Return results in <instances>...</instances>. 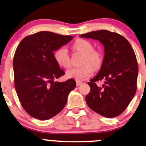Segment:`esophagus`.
<instances>
[{
    "label": "esophagus",
    "instance_id": "obj_1",
    "mask_svg": "<svg viewBox=\"0 0 146 146\" xmlns=\"http://www.w3.org/2000/svg\"><path fill=\"white\" fill-rule=\"evenodd\" d=\"M76 86H80V85H81V83H83V82L80 81H76Z\"/></svg>",
    "mask_w": 146,
    "mask_h": 146
}]
</instances>
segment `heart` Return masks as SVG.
Returning a JSON list of instances; mask_svg holds the SVG:
<instances>
[{
  "label": "heart",
  "instance_id": "heart-1",
  "mask_svg": "<svg viewBox=\"0 0 146 146\" xmlns=\"http://www.w3.org/2000/svg\"><path fill=\"white\" fill-rule=\"evenodd\" d=\"M74 50L83 54L81 64L78 68H74L67 71V76L76 80H83L92 74L93 71L101 68L104 61L103 54L99 50H94L92 44L88 40L78 38L74 42ZM54 58L57 64L63 68H68L70 65V56L67 48L60 47L54 52Z\"/></svg>",
  "mask_w": 146,
  "mask_h": 146
}]
</instances>
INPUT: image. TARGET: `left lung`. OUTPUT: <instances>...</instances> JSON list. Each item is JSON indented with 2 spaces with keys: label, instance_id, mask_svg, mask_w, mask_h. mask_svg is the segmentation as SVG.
<instances>
[{
  "label": "left lung",
  "instance_id": "8db88e82",
  "mask_svg": "<svg viewBox=\"0 0 146 146\" xmlns=\"http://www.w3.org/2000/svg\"><path fill=\"white\" fill-rule=\"evenodd\" d=\"M80 37L99 40L104 46L103 65L88 85L90 92L86 101L94 112L107 118L119 116L127 108L137 90L138 65L128 40L108 30L83 34ZM105 80L101 87L96 82Z\"/></svg>",
  "mask_w": 146,
  "mask_h": 146
}]
</instances>
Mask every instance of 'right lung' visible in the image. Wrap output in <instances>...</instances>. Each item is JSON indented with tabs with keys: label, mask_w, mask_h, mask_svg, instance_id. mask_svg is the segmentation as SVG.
<instances>
[{
	"label": "right lung",
	"mask_w": 146,
	"mask_h": 146,
	"mask_svg": "<svg viewBox=\"0 0 146 146\" xmlns=\"http://www.w3.org/2000/svg\"><path fill=\"white\" fill-rule=\"evenodd\" d=\"M72 38L42 31L25 37L16 48L13 60L14 86L21 106L35 119L47 120L56 115L76 87L72 78L54 81L65 72L55 61L53 51Z\"/></svg>",
	"instance_id": "right-lung-1"
}]
</instances>
